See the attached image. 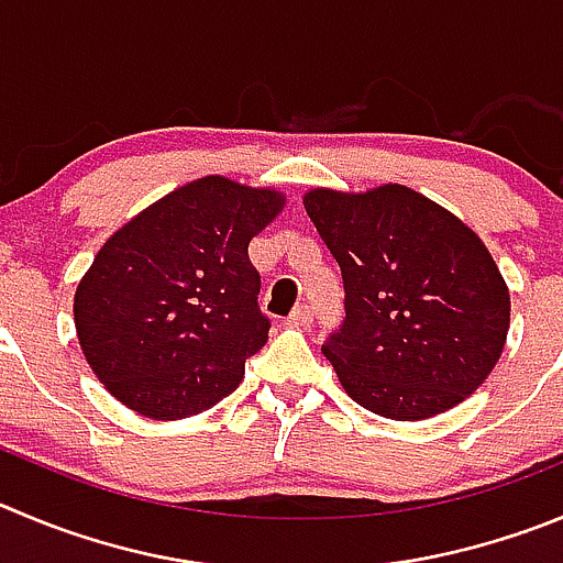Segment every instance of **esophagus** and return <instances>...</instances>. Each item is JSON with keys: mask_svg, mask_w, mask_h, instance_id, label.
<instances>
[{"mask_svg": "<svg viewBox=\"0 0 563 563\" xmlns=\"http://www.w3.org/2000/svg\"><path fill=\"white\" fill-rule=\"evenodd\" d=\"M311 319H313L311 306H297L291 313H288L286 324H291V328H306V324L311 322Z\"/></svg>", "mask_w": 563, "mask_h": 563, "instance_id": "34e87169", "label": "esophagus"}]
</instances>
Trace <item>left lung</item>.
I'll use <instances>...</instances> for the list:
<instances>
[{
	"instance_id": "8db88e82",
	"label": "left lung",
	"mask_w": 563,
	"mask_h": 563,
	"mask_svg": "<svg viewBox=\"0 0 563 563\" xmlns=\"http://www.w3.org/2000/svg\"><path fill=\"white\" fill-rule=\"evenodd\" d=\"M302 202L344 277L346 319L322 346L344 391L397 422L464 402L500 361L511 322L486 244L400 183L311 188Z\"/></svg>"
}]
</instances>
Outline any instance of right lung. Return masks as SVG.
<instances>
[{
	"label": "right lung",
	"instance_id": "obj_1",
	"mask_svg": "<svg viewBox=\"0 0 563 563\" xmlns=\"http://www.w3.org/2000/svg\"><path fill=\"white\" fill-rule=\"evenodd\" d=\"M286 205L275 188L208 175L115 230L77 283L75 328L93 375L157 422L224 400L269 339L255 239Z\"/></svg>",
	"mask_w": 563,
	"mask_h": 563
}]
</instances>
